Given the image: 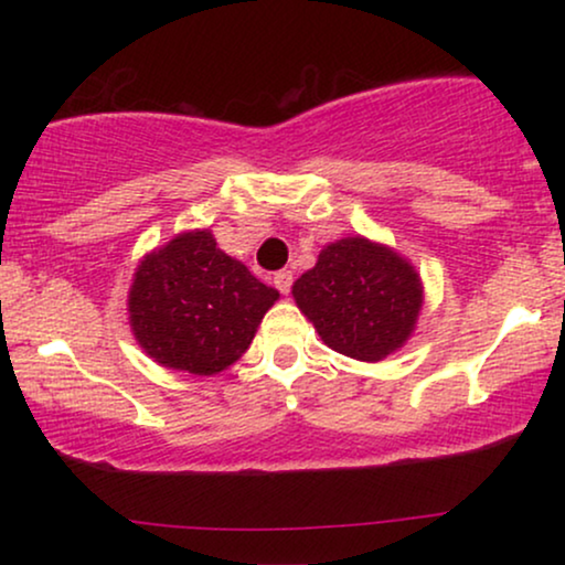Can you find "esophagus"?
Wrapping results in <instances>:
<instances>
[{
    "mask_svg": "<svg viewBox=\"0 0 565 565\" xmlns=\"http://www.w3.org/2000/svg\"><path fill=\"white\" fill-rule=\"evenodd\" d=\"M275 285H277V290L282 292V296H288L290 288H292V273H290V269H280V273L275 275Z\"/></svg>",
    "mask_w": 565,
    "mask_h": 565,
    "instance_id": "obj_1",
    "label": "esophagus"
}]
</instances>
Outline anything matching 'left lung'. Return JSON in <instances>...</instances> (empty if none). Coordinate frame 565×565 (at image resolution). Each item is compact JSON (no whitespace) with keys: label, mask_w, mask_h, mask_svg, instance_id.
I'll list each match as a JSON object with an SVG mask.
<instances>
[{"label":"left lung","mask_w":565,"mask_h":565,"mask_svg":"<svg viewBox=\"0 0 565 565\" xmlns=\"http://www.w3.org/2000/svg\"><path fill=\"white\" fill-rule=\"evenodd\" d=\"M292 298L331 350L362 362L396 352L422 308L416 269L388 246L350 236L329 244Z\"/></svg>","instance_id":"obj_1"}]
</instances>
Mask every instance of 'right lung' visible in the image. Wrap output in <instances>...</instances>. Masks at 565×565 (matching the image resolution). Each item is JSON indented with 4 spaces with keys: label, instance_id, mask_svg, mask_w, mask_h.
I'll list each match as a JSON object with an SVG mask.
<instances>
[{
    "label": "right lung",
    "instance_id": "1",
    "mask_svg": "<svg viewBox=\"0 0 565 565\" xmlns=\"http://www.w3.org/2000/svg\"><path fill=\"white\" fill-rule=\"evenodd\" d=\"M277 296L223 254L211 231H190L138 265L130 327L159 365L213 375L249 350Z\"/></svg>",
    "mask_w": 565,
    "mask_h": 565
}]
</instances>
